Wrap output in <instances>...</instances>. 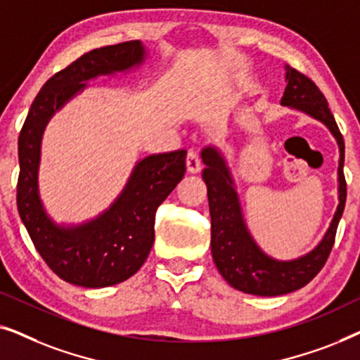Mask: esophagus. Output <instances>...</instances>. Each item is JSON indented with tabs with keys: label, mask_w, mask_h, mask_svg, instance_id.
I'll list each match as a JSON object with an SVG mask.
<instances>
[{
	"label": "esophagus",
	"mask_w": 360,
	"mask_h": 360,
	"mask_svg": "<svg viewBox=\"0 0 360 360\" xmlns=\"http://www.w3.org/2000/svg\"><path fill=\"white\" fill-rule=\"evenodd\" d=\"M201 170V160L196 152L190 150L188 155H186V172L188 174H198Z\"/></svg>",
	"instance_id": "obj_1"
}]
</instances>
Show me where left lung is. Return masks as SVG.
<instances>
[{
	"label": "left lung",
	"mask_w": 360,
	"mask_h": 360,
	"mask_svg": "<svg viewBox=\"0 0 360 360\" xmlns=\"http://www.w3.org/2000/svg\"><path fill=\"white\" fill-rule=\"evenodd\" d=\"M287 86H285L282 106H290L304 115L321 121L336 137L339 146V205L331 224L316 248L293 260H277L270 257L255 244L240 211L238 191L224 157L213 146L201 150V159L206 169L203 180L208 188L211 216V254L231 287L244 293L259 297H277L304 287L316 277L326 264L334 245L336 229L346 205V179H344V139L341 131L329 111L326 98L307 75L287 65Z\"/></svg>",
	"instance_id": "left-lung-1"
}]
</instances>
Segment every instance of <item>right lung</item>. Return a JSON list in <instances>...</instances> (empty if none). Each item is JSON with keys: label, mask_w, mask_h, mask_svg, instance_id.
Returning a JSON list of instances; mask_svg holds the SVG:
<instances>
[{"label": "right lung", "mask_w": 360, "mask_h": 360, "mask_svg": "<svg viewBox=\"0 0 360 360\" xmlns=\"http://www.w3.org/2000/svg\"><path fill=\"white\" fill-rule=\"evenodd\" d=\"M144 58L146 49L141 41L86 52L49 78L19 134V216L52 272L78 287H111L142 267L154 244L155 211L184 179L186 150L144 157L110 208L83 224L60 226L49 218L39 196L37 172L44 129L67 101L85 90L88 80L127 72L139 67Z\"/></svg>", "instance_id": "obj_1"}]
</instances>
